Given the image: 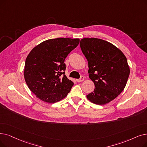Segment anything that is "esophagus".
Segmentation results:
<instances>
[{"label":"esophagus","instance_id":"esophagus-1","mask_svg":"<svg viewBox=\"0 0 147 147\" xmlns=\"http://www.w3.org/2000/svg\"><path fill=\"white\" fill-rule=\"evenodd\" d=\"M84 79H85V78L84 77V76H82V77L80 78V79H76V81H77L78 82H83L84 80Z\"/></svg>","mask_w":147,"mask_h":147}]
</instances>
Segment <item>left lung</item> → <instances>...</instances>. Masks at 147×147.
Returning <instances> with one entry per match:
<instances>
[{"label": "left lung", "instance_id": "1", "mask_svg": "<svg viewBox=\"0 0 147 147\" xmlns=\"http://www.w3.org/2000/svg\"><path fill=\"white\" fill-rule=\"evenodd\" d=\"M80 46L88 62L89 78L94 82L89 101L106 105L121 93L126 85L130 68L125 56L109 42L98 38H83Z\"/></svg>", "mask_w": 147, "mask_h": 147}]
</instances>
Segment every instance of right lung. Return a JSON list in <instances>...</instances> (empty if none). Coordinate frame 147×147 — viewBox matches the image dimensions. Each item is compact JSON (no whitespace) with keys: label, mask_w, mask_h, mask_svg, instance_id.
Instances as JSON below:
<instances>
[{"label":"right lung","mask_w":147,"mask_h":147,"mask_svg":"<svg viewBox=\"0 0 147 147\" xmlns=\"http://www.w3.org/2000/svg\"><path fill=\"white\" fill-rule=\"evenodd\" d=\"M79 38H58L44 41L28 55L24 77L36 97L49 103L64 98L74 85L65 74V59L78 46Z\"/></svg>","instance_id":"1"}]
</instances>
